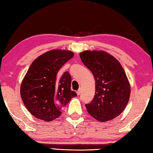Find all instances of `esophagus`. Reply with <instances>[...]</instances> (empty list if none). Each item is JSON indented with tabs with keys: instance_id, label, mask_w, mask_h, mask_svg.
Returning a JSON list of instances; mask_svg holds the SVG:
<instances>
[{
	"instance_id": "34e87169",
	"label": "esophagus",
	"mask_w": 153,
	"mask_h": 153,
	"mask_svg": "<svg viewBox=\"0 0 153 153\" xmlns=\"http://www.w3.org/2000/svg\"><path fill=\"white\" fill-rule=\"evenodd\" d=\"M80 94H81V89H79L77 91V95H79Z\"/></svg>"
}]
</instances>
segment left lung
Listing matches in <instances>:
<instances>
[{"instance_id": "8db88e82", "label": "left lung", "mask_w": 153, "mask_h": 153, "mask_svg": "<svg viewBox=\"0 0 153 153\" xmlns=\"http://www.w3.org/2000/svg\"><path fill=\"white\" fill-rule=\"evenodd\" d=\"M79 56L95 79V95L85 105L87 112L99 122L115 118L124 110L130 97V84L123 67L102 51H85Z\"/></svg>"}]
</instances>
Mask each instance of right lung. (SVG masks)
Returning <instances> with one entry per match:
<instances>
[{"instance_id":"obj_1","label":"right lung","mask_w":153,"mask_h":153,"mask_svg":"<svg viewBox=\"0 0 153 153\" xmlns=\"http://www.w3.org/2000/svg\"><path fill=\"white\" fill-rule=\"evenodd\" d=\"M73 56L70 51L51 50L37 58L29 68L21 84L20 95L35 118L47 122L58 118L62 107L77 96L71 90V78L68 71L56 80L58 71Z\"/></svg>"}]
</instances>
